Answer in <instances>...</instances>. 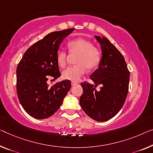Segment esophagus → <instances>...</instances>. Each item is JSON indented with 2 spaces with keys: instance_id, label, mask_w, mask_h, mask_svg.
I'll list each match as a JSON object with an SVG mask.
<instances>
[{
  "instance_id": "34e87169",
  "label": "esophagus",
  "mask_w": 153,
  "mask_h": 153,
  "mask_svg": "<svg viewBox=\"0 0 153 153\" xmlns=\"http://www.w3.org/2000/svg\"><path fill=\"white\" fill-rule=\"evenodd\" d=\"M77 84V82H75V81H71V85H72V86H75V85H76Z\"/></svg>"
}]
</instances>
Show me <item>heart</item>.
I'll use <instances>...</instances> for the list:
<instances>
[{
  "instance_id": "1",
  "label": "heart",
  "mask_w": 153,
  "mask_h": 153,
  "mask_svg": "<svg viewBox=\"0 0 153 153\" xmlns=\"http://www.w3.org/2000/svg\"><path fill=\"white\" fill-rule=\"evenodd\" d=\"M71 55L76 56V65L68 67L62 72L64 79L78 80L85 72L86 69L91 71L96 68L102 60V53L98 47L93 46L92 42L84 38L72 40L67 43ZM68 53L64 50H58L56 53V62L60 67L67 65Z\"/></svg>"
}]
</instances>
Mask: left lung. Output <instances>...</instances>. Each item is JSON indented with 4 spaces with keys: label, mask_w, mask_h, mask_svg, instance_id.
Wrapping results in <instances>:
<instances>
[{
    "label": "left lung",
    "mask_w": 153,
    "mask_h": 153,
    "mask_svg": "<svg viewBox=\"0 0 153 153\" xmlns=\"http://www.w3.org/2000/svg\"><path fill=\"white\" fill-rule=\"evenodd\" d=\"M101 45L102 58L90 78L95 84L82 82L83 93L79 104L86 115L98 122H105L117 115L128 92L130 72L122 54L106 38L95 36ZM101 85L100 91L96 90Z\"/></svg>",
    "instance_id": "left-lung-1"
}]
</instances>
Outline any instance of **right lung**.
Segmentation results:
<instances>
[{"instance_id":"obj_1","label":"right lung","mask_w":153,"mask_h":153,"mask_svg":"<svg viewBox=\"0 0 153 153\" xmlns=\"http://www.w3.org/2000/svg\"><path fill=\"white\" fill-rule=\"evenodd\" d=\"M74 28L53 31L29 48L16 69V90L24 110L36 119H46L58 110L70 90L71 81L65 79L51 86L49 77L61 76L56 53L62 40Z\"/></svg>"}]
</instances>
